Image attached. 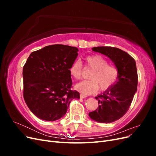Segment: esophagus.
Wrapping results in <instances>:
<instances>
[{
	"instance_id": "1",
	"label": "esophagus",
	"mask_w": 156,
	"mask_h": 156,
	"mask_svg": "<svg viewBox=\"0 0 156 156\" xmlns=\"http://www.w3.org/2000/svg\"><path fill=\"white\" fill-rule=\"evenodd\" d=\"M80 98H82V99H84V98H87V96H86V95H84V94H80Z\"/></svg>"
}]
</instances>
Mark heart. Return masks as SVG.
Returning <instances> with one entry per match:
<instances>
[{
  "label": "heart",
  "instance_id": "b5f03b06",
  "mask_svg": "<svg viewBox=\"0 0 156 156\" xmlns=\"http://www.w3.org/2000/svg\"><path fill=\"white\" fill-rule=\"evenodd\" d=\"M84 67L92 69L88 81H83L75 84V88L84 94L96 93L99 88L102 90L114 85L119 77V69L115 65L108 64L107 60L100 55L87 56L84 59ZM83 66L79 60L74 62L69 68V74L73 79L81 78Z\"/></svg>",
  "mask_w": 156,
  "mask_h": 156
}]
</instances>
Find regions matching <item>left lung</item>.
<instances>
[{
  "instance_id": "obj_1",
  "label": "left lung",
  "mask_w": 156,
  "mask_h": 156,
  "mask_svg": "<svg viewBox=\"0 0 156 156\" xmlns=\"http://www.w3.org/2000/svg\"><path fill=\"white\" fill-rule=\"evenodd\" d=\"M92 51L108 56L119 69V77L114 85L95 98L99 107L88 113L90 119L96 122L111 123L128 111L137 90L135 60L126 52L112 47H95Z\"/></svg>"
}]
</instances>
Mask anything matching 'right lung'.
<instances>
[{"instance_id": "add662e5", "label": "right lung", "mask_w": 156, "mask_h": 156, "mask_svg": "<svg viewBox=\"0 0 156 156\" xmlns=\"http://www.w3.org/2000/svg\"><path fill=\"white\" fill-rule=\"evenodd\" d=\"M78 49L60 44L32 52L23 69V97L36 116L55 121L66 113L79 93L72 90L69 68L77 57Z\"/></svg>"}]
</instances>
